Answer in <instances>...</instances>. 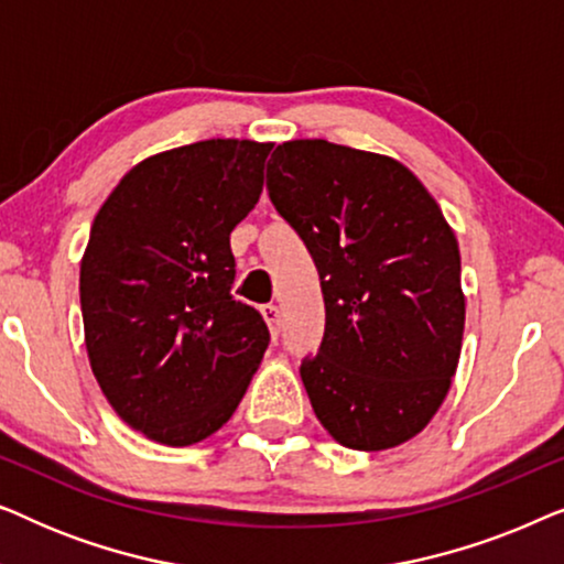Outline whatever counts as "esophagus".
Wrapping results in <instances>:
<instances>
[{"instance_id": "34e87169", "label": "esophagus", "mask_w": 564, "mask_h": 564, "mask_svg": "<svg viewBox=\"0 0 564 564\" xmlns=\"http://www.w3.org/2000/svg\"><path fill=\"white\" fill-rule=\"evenodd\" d=\"M261 315H264V321H267L269 330H272V336L280 334V307L272 305V303L261 305Z\"/></svg>"}]
</instances>
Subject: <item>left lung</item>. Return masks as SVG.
I'll return each instance as SVG.
<instances>
[{
	"label": "left lung",
	"instance_id": "8db88e82",
	"mask_svg": "<svg viewBox=\"0 0 564 564\" xmlns=\"http://www.w3.org/2000/svg\"><path fill=\"white\" fill-rule=\"evenodd\" d=\"M276 213L321 274L326 334L300 377L338 444L382 452L434 419L465 334L459 246L411 169L313 138L276 145Z\"/></svg>",
	"mask_w": 564,
	"mask_h": 564
}]
</instances>
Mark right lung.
Segmentation results:
<instances>
[{
	"label": "right lung",
	"instance_id": "right-lung-1",
	"mask_svg": "<svg viewBox=\"0 0 564 564\" xmlns=\"http://www.w3.org/2000/svg\"><path fill=\"white\" fill-rule=\"evenodd\" d=\"M272 143L213 138L143 159L99 207L82 259L84 344L107 403L166 446L215 434L269 346L230 295V230L259 203Z\"/></svg>",
	"mask_w": 564,
	"mask_h": 564
}]
</instances>
